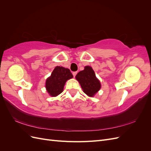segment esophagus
<instances>
[{"label": "esophagus", "instance_id": "esophagus-1", "mask_svg": "<svg viewBox=\"0 0 151 151\" xmlns=\"http://www.w3.org/2000/svg\"><path fill=\"white\" fill-rule=\"evenodd\" d=\"M77 74V72H74L72 73V74H73V76H74V77H76V74Z\"/></svg>", "mask_w": 151, "mask_h": 151}]
</instances>
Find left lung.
Here are the masks:
<instances>
[{"instance_id":"left-lung-1","label":"left lung","mask_w":151,"mask_h":151,"mask_svg":"<svg viewBox=\"0 0 151 151\" xmlns=\"http://www.w3.org/2000/svg\"><path fill=\"white\" fill-rule=\"evenodd\" d=\"M76 79L79 83L83 92L89 97H94L101 88V83L91 66H85L83 70L77 73Z\"/></svg>"}]
</instances>
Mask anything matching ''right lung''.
Returning <instances> with one entry per match:
<instances>
[{
  "mask_svg": "<svg viewBox=\"0 0 151 151\" xmlns=\"http://www.w3.org/2000/svg\"><path fill=\"white\" fill-rule=\"evenodd\" d=\"M73 75L68 68L57 66L45 83L47 93L50 96L55 97L62 93L67 81L72 79Z\"/></svg>",
  "mask_w": 151,
  "mask_h": 151,
  "instance_id": "1",
  "label": "right lung"
}]
</instances>
